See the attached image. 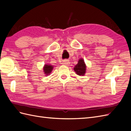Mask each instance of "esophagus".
<instances>
[{"instance_id":"34e87169","label":"esophagus","mask_w":131,"mask_h":131,"mask_svg":"<svg viewBox=\"0 0 131 131\" xmlns=\"http://www.w3.org/2000/svg\"><path fill=\"white\" fill-rule=\"evenodd\" d=\"M69 63H70V62H69V61H68V60H65L62 62V64H63V65H69Z\"/></svg>"}]
</instances>
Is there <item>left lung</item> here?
Segmentation results:
<instances>
[{"label":"left lung","instance_id":"left-lung-1","mask_svg":"<svg viewBox=\"0 0 131 131\" xmlns=\"http://www.w3.org/2000/svg\"><path fill=\"white\" fill-rule=\"evenodd\" d=\"M86 65L83 58H80L77 65L74 66V70L79 76H84L86 73Z\"/></svg>","mask_w":131,"mask_h":131}]
</instances>
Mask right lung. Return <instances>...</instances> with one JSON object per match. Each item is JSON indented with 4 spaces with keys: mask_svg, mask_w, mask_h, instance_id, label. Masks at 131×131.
I'll list each match as a JSON object with an SVG mask.
<instances>
[{
    "mask_svg": "<svg viewBox=\"0 0 131 131\" xmlns=\"http://www.w3.org/2000/svg\"><path fill=\"white\" fill-rule=\"evenodd\" d=\"M53 69V66L50 65V64H45L43 67V71L46 76L49 75Z\"/></svg>",
    "mask_w": 131,
    "mask_h": 131,
    "instance_id": "add662e5",
    "label": "right lung"
}]
</instances>
